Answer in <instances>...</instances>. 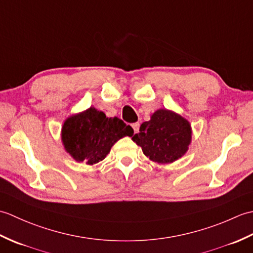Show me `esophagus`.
<instances>
[{
    "instance_id": "34e87169",
    "label": "esophagus",
    "mask_w": 253,
    "mask_h": 253,
    "mask_svg": "<svg viewBox=\"0 0 253 253\" xmlns=\"http://www.w3.org/2000/svg\"><path fill=\"white\" fill-rule=\"evenodd\" d=\"M139 126H140V124H139V123H133V124H131V127H132L133 131H135V133H136V132H138V130H139Z\"/></svg>"
}]
</instances>
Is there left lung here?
Masks as SVG:
<instances>
[{"label":"left lung","mask_w":253,"mask_h":253,"mask_svg":"<svg viewBox=\"0 0 253 253\" xmlns=\"http://www.w3.org/2000/svg\"><path fill=\"white\" fill-rule=\"evenodd\" d=\"M143 154L159 164H169L184 157L192 139L190 123L177 113L160 109L141 124L132 136Z\"/></svg>","instance_id":"1"}]
</instances>
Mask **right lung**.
Segmentation results:
<instances>
[{
    "instance_id": "1",
    "label": "right lung",
    "mask_w": 253,
    "mask_h": 253,
    "mask_svg": "<svg viewBox=\"0 0 253 253\" xmlns=\"http://www.w3.org/2000/svg\"><path fill=\"white\" fill-rule=\"evenodd\" d=\"M132 135V128L120 118L106 117L91 106L66 118L61 138L65 151L75 161L93 165L104 160L120 139Z\"/></svg>"
}]
</instances>
